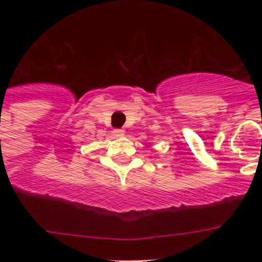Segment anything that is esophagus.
I'll list each match as a JSON object with an SVG mask.
<instances>
[{
  "label": "esophagus",
  "instance_id": "obj_1",
  "mask_svg": "<svg viewBox=\"0 0 262 262\" xmlns=\"http://www.w3.org/2000/svg\"><path fill=\"white\" fill-rule=\"evenodd\" d=\"M113 134H114V136H117V138H120V136L124 135V131H123V129L115 128L114 131H113Z\"/></svg>",
  "mask_w": 262,
  "mask_h": 262
}]
</instances>
